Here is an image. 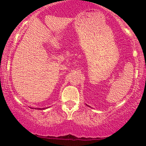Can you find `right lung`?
I'll return each mask as SVG.
<instances>
[{
  "label": "right lung",
  "instance_id": "right-lung-1",
  "mask_svg": "<svg viewBox=\"0 0 146 146\" xmlns=\"http://www.w3.org/2000/svg\"><path fill=\"white\" fill-rule=\"evenodd\" d=\"M38 109H39V108H38ZM42 109H44V108H42ZM39 110H41V109H39Z\"/></svg>",
  "mask_w": 146,
  "mask_h": 146
}]
</instances>
